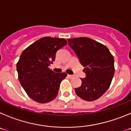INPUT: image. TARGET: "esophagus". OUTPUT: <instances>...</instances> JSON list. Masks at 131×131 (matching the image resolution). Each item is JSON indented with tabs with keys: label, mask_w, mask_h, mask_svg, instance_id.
Segmentation results:
<instances>
[{
	"label": "esophagus",
	"mask_w": 131,
	"mask_h": 131,
	"mask_svg": "<svg viewBox=\"0 0 131 131\" xmlns=\"http://www.w3.org/2000/svg\"><path fill=\"white\" fill-rule=\"evenodd\" d=\"M68 77H69V78H70V79H72V78H73V77H74L73 75H68Z\"/></svg>",
	"instance_id": "1"
}]
</instances>
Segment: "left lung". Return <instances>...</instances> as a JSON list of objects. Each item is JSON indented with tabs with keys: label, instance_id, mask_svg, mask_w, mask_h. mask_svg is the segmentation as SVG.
Wrapping results in <instances>:
<instances>
[{
	"label": "left lung",
	"instance_id": "1",
	"mask_svg": "<svg viewBox=\"0 0 131 131\" xmlns=\"http://www.w3.org/2000/svg\"><path fill=\"white\" fill-rule=\"evenodd\" d=\"M68 41L86 74L81 79V85L75 91L83 100H96L110 86L115 71L113 56L106 46L90 38L68 39Z\"/></svg>",
	"mask_w": 131,
	"mask_h": 131
}]
</instances>
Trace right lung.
I'll return each instance as SVG.
<instances>
[{
  "mask_svg": "<svg viewBox=\"0 0 131 131\" xmlns=\"http://www.w3.org/2000/svg\"><path fill=\"white\" fill-rule=\"evenodd\" d=\"M65 39L47 37L39 39L21 54L16 68L18 79L27 95L39 103L54 100L66 73H55L49 68L58 50L67 45Z\"/></svg>",
  "mask_w": 131,
  "mask_h": 131,
  "instance_id": "obj_1",
  "label": "right lung"
}]
</instances>
